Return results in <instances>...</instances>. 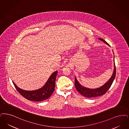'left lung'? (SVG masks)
<instances>
[{
    "label": "left lung",
    "mask_w": 129,
    "mask_h": 129,
    "mask_svg": "<svg viewBox=\"0 0 129 129\" xmlns=\"http://www.w3.org/2000/svg\"><path fill=\"white\" fill-rule=\"evenodd\" d=\"M101 41L105 42L106 44H107L109 46L108 43L107 42L105 41L104 40H103L101 38H99ZM116 66L114 62V70L113 73L112 74V76L110 78V79L106 83L102 86L98 88L95 89H91L87 88L84 87L83 86H82L79 82H78L76 77L75 78V86L76 89H77L78 92H79L81 94H82L83 96L88 98H95V97H98L99 96L102 95L106 93L109 88L111 86L112 83L113 82V81L115 78L116 76Z\"/></svg>",
    "instance_id": "left-lung-1"
}]
</instances>
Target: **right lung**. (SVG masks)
Instances as JSON below:
<instances>
[{
	"label": "right lung",
	"instance_id": "add662e5",
	"mask_svg": "<svg viewBox=\"0 0 129 129\" xmlns=\"http://www.w3.org/2000/svg\"><path fill=\"white\" fill-rule=\"evenodd\" d=\"M57 71H56L49 78L45 85L41 88L34 91H25L17 86L13 82L16 90L23 97L33 101H41L49 98L53 93L55 87V82Z\"/></svg>",
	"mask_w": 129,
	"mask_h": 129
}]
</instances>
